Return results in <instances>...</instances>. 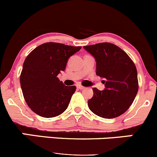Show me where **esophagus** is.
<instances>
[{
	"mask_svg": "<svg viewBox=\"0 0 157 157\" xmlns=\"http://www.w3.org/2000/svg\"><path fill=\"white\" fill-rule=\"evenodd\" d=\"M77 88H78V89H80V90L85 89V87L82 86V85H77Z\"/></svg>",
	"mask_w": 157,
	"mask_h": 157,
	"instance_id": "esophagus-1",
	"label": "esophagus"
}]
</instances>
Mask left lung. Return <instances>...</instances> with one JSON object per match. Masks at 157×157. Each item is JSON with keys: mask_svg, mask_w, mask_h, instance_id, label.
Masks as SVG:
<instances>
[{"mask_svg": "<svg viewBox=\"0 0 157 157\" xmlns=\"http://www.w3.org/2000/svg\"><path fill=\"white\" fill-rule=\"evenodd\" d=\"M96 60V74L104 79L105 88H93L88 101L90 111L104 119L123 114L132 105L138 90V72L133 61L120 48L111 43L84 46Z\"/></svg>", "mask_w": 157, "mask_h": 157, "instance_id": "8db88e82", "label": "left lung"}]
</instances>
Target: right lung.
I'll use <instances>...</instances> for the list:
<instances>
[{
    "label": "right lung",
    "mask_w": 157,
    "mask_h": 157,
    "mask_svg": "<svg viewBox=\"0 0 157 157\" xmlns=\"http://www.w3.org/2000/svg\"><path fill=\"white\" fill-rule=\"evenodd\" d=\"M81 48L48 42L37 47L27 56L20 75V85L25 102L34 113L52 118L67 109L76 87L66 86L57 75L65 70L69 58Z\"/></svg>",
    "instance_id": "add662e5"
}]
</instances>
